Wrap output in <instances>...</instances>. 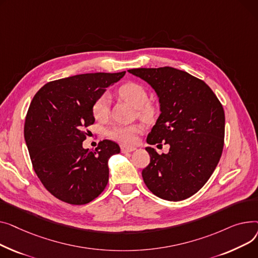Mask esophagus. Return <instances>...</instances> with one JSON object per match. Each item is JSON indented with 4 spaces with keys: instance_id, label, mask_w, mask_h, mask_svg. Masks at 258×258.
<instances>
[{
    "instance_id": "34e87169",
    "label": "esophagus",
    "mask_w": 258,
    "mask_h": 258,
    "mask_svg": "<svg viewBox=\"0 0 258 258\" xmlns=\"http://www.w3.org/2000/svg\"><path fill=\"white\" fill-rule=\"evenodd\" d=\"M135 150H136L135 147H126V146H122V147H120V151H122V153L132 152V151H135Z\"/></svg>"
}]
</instances>
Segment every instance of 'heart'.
I'll list each match as a JSON object with an SVG mask.
<instances>
[{
  "label": "heart",
  "mask_w": 258,
  "mask_h": 258,
  "mask_svg": "<svg viewBox=\"0 0 258 258\" xmlns=\"http://www.w3.org/2000/svg\"><path fill=\"white\" fill-rule=\"evenodd\" d=\"M118 94L125 101L138 108L140 115L145 119L153 118L156 112V107L153 103L148 101V93L146 88L135 82H129L122 85L118 89ZM110 95L105 93L100 96L93 106V114L96 119L104 120L109 114ZM143 131V126L134 125H115L112 127L108 135L114 141L125 145H132L136 142L138 134Z\"/></svg>",
  "instance_id": "b5f03b06"
}]
</instances>
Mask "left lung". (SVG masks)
I'll list each match as a JSON object with an SVG mask.
<instances>
[{"instance_id":"left-lung-1","label":"left lung","mask_w":258,"mask_h":258,"mask_svg":"<svg viewBox=\"0 0 258 258\" xmlns=\"http://www.w3.org/2000/svg\"><path fill=\"white\" fill-rule=\"evenodd\" d=\"M158 97L160 114L148 134L149 145L170 146L161 155L147 147L150 163L142 175L159 198L181 201L198 191L220 161L225 134L223 106L210 87L174 68L133 69Z\"/></svg>"}]
</instances>
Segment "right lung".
I'll use <instances>...</instances> for the list:
<instances>
[{
	"label": "right lung",
	"instance_id": "right-lung-1",
	"mask_svg": "<svg viewBox=\"0 0 258 258\" xmlns=\"http://www.w3.org/2000/svg\"><path fill=\"white\" fill-rule=\"evenodd\" d=\"M126 72L81 74L49 82L34 96L24 135L33 169L57 199L83 205L107 185L109 158L120 152L105 140L96 150L84 149L86 128L95 123L93 106Z\"/></svg>",
	"mask_w": 258,
	"mask_h": 258
}]
</instances>
